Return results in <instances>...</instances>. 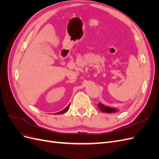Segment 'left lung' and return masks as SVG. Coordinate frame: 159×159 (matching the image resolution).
<instances>
[{
    "label": "left lung",
    "instance_id": "obj_1",
    "mask_svg": "<svg viewBox=\"0 0 159 159\" xmlns=\"http://www.w3.org/2000/svg\"><path fill=\"white\" fill-rule=\"evenodd\" d=\"M98 108L100 111H102L103 113H113L117 111V110L114 108H111L107 106H104V105L102 103H99L98 105Z\"/></svg>",
    "mask_w": 159,
    "mask_h": 159
}]
</instances>
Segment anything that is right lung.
<instances>
[{
  "instance_id": "add662e5",
  "label": "right lung",
  "mask_w": 159,
  "mask_h": 159,
  "mask_svg": "<svg viewBox=\"0 0 159 159\" xmlns=\"http://www.w3.org/2000/svg\"><path fill=\"white\" fill-rule=\"evenodd\" d=\"M70 104H69L68 106H67L64 109H63L62 111H60V112H58V113H56V115H58V114H63V113H66L67 111H68V109H69V108H70Z\"/></svg>"
}]
</instances>
